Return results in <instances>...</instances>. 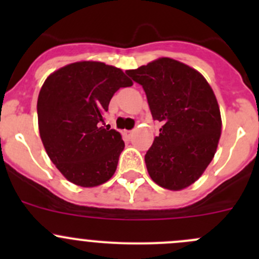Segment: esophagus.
Instances as JSON below:
<instances>
[{
    "label": "esophagus",
    "instance_id": "esophagus-1",
    "mask_svg": "<svg viewBox=\"0 0 259 259\" xmlns=\"http://www.w3.org/2000/svg\"><path fill=\"white\" fill-rule=\"evenodd\" d=\"M122 135H124L125 139L129 140L133 135V130H124V132H122Z\"/></svg>",
    "mask_w": 259,
    "mask_h": 259
}]
</instances>
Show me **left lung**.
<instances>
[{
    "instance_id": "1",
    "label": "left lung",
    "mask_w": 259,
    "mask_h": 259,
    "mask_svg": "<svg viewBox=\"0 0 259 259\" xmlns=\"http://www.w3.org/2000/svg\"><path fill=\"white\" fill-rule=\"evenodd\" d=\"M126 74L144 89L154 120L163 124L145 154L150 178L169 190L199 179L221 138L218 101L200 72L161 57Z\"/></svg>"
}]
</instances>
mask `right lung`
<instances>
[{
	"mask_svg": "<svg viewBox=\"0 0 259 259\" xmlns=\"http://www.w3.org/2000/svg\"><path fill=\"white\" fill-rule=\"evenodd\" d=\"M133 81L110 65L80 61L52 72L37 99L38 130L49 158L69 182L83 188L108 182L124 149L104 115L120 88Z\"/></svg>",
	"mask_w": 259,
	"mask_h": 259,
	"instance_id": "add662e5",
	"label": "right lung"
}]
</instances>
